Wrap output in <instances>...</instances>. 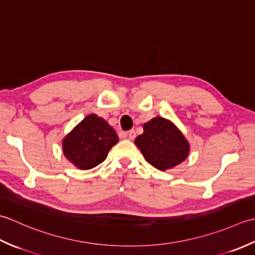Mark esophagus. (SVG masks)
Wrapping results in <instances>:
<instances>
[{
	"label": "esophagus",
	"mask_w": 255,
	"mask_h": 255,
	"mask_svg": "<svg viewBox=\"0 0 255 255\" xmlns=\"http://www.w3.org/2000/svg\"><path fill=\"white\" fill-rule=\"evenodd\" d=\"M126 135H127V136H128L129 139H134L135 136H136V133H135L134 129H129V131H128V132L126 133Z\"/></svg>",
	"instance_id": "esophagus-1"
}]
</instances>
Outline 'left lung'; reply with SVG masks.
I'll use <instances>...</instances> for the list:
<instances>
[{
	"label": "left lung",
	"instance_id": "8db88e82",
	"mask_svg": "<svg viewBox=\"0 0 255 255\" xmlns=\"http://www.w3.org/2000/svg\"><path fill=\"white\" fill-rule=\"evenodd\" d=\"M144 132L135 138L147 162L165 170L183 162L188 156L189 144L173 123L163 118H154L143 126Z\"/></svg>",
	"mask_w": 255,
	"mask_h": 255
}]
</instances>
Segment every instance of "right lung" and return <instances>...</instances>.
Returning a JSON list of instances; mask_svg holds the SVG:
<instances>
[{
  "label": "right lung",
  "mask_w": 255,
  "mask_h": 255,
  "mask_svg": "<svg viewBox=\"0 0 255 255\" xmlns=\"http://www.w3.org/2000/svg\"><path fill=\"white\" fill-rule=\"evenodd\" d=\"M119 141L116 131L96 114L86 117L62 142L65 156L80 169L101 164Z\"/></svg>",
  "instance_id": "1"
}]
</instances>
